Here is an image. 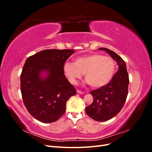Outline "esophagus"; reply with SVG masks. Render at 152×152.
<instances>
[{
  "label": "esophagus",
  "mask_w": 152,
  "mask_h": 152,
  "mask_svg": "<svg viewBox=\"0 0 152 152\" xmlns=\"http://www.w3.org/2000/svg\"><path fill=\"white\" fill-rule=\"evenodd\" d=\"M77 93H79V94H83V92L80 91V90H77Z\"/></svg>",
  "instance_id": "esophagus-1"
}]
</instances>
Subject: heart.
<instances>
[{"instance_id": "b5f03b06", "label": "heart", "mask_w": 152, "mask_h": 152, "mask_svg": "<svg viewBox=\"0 0 152 152\" xmlns=\"http://www.w3.org/2000/svg\"><path fill=\"white\" fill-rule=\"evenodd\" d=\"M116 65L110 56L94 53L77 58L74 63L66 62L63 71L72 84H75L84 73L85 79L93 88L108 84L115 73Z\"/></svg>"}]
</instances>
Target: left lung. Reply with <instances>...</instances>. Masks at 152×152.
I'll return each instance as SVG.
<instances>
[{
	"label": "left lung",
	"instance_id": "obj_1",
	"mask_svg": "<svg viewBox=\"0 0 152 152\" xmlns=\"http://www.w3.org/2000/svg\"><path fill=\"white\" fill-rule=\"evenodd\" d=\"M107 52L118 66L117 73L106 86L90 92L93 103L86 107L87 115L94 121L103 122L110 120L119 113L125 104L129 83L126 65L122 58L107 48H99Z\"/></svg>",
	"mask_w": 152,
	"mask_h": 152
}]
</instances>
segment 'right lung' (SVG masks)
<instances>
[{
  "label": "right lung",
  "mask_w": 152,
  "mask_h": 152,
  "mask_svg": "<svg viewBox=\"0 0 152 152\" xmlns=\"http://www.w3.org/2000/svg\"><path fill=\"white\" fill-rule=\"evenodd\" d=\"M73 49H45L26 59L20 75L23 101L28 112L38 121H58L66 110V103L76 94L67 80L63 65ZM48 75L44 78L41 73Z\"/></svg>",
  "instance_id": "1"
}]
</instances>
